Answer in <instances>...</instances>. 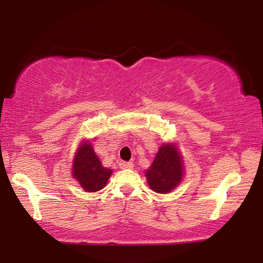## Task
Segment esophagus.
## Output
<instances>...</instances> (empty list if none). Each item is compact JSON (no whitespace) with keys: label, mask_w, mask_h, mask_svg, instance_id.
I'll list each match as a JSON object with an SVG mask.
<instances>
[{"label":"esophagus","mask_w":263,"mask_h":263,"mask_svg":"<svg viewBox=\"0 0 263 263\" xmlns=\"http://www.w3.org/2000/svg\"><path fill=\"white\" fill-rule=\"evenodd\" d=\"M119 167H121L122 169H132L133 168V163L132 162L121 161V162H119Z\"/></svg>","instance_id":"esophagus-1"}]
</instances>
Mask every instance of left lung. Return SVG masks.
<instances>
[{"label": "left lung", "mask_w": 263, "mask_h": 263, "mask_svg": "<svg viewBox=\"0 0 263 263\" xmlns=\"http://www.w3.org/2000/svg\"><path fill=\"white\" fill-rule=\"evenodd\" d=\"M183 164L175 144L162 145L145 173L149 188L159 194H167L176 188L183 176Z\"/></svg>", "instance_id": "8db88e82"}]
</instances>
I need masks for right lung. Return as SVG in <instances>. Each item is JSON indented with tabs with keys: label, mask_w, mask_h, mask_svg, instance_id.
<instances>
[{
	"label": "right lung",
	"mask_w": 263,
	"mask_h": 263,
	"mask_svg": "<svg viewBox=\"0 0 263 263\" xmlns=\"http://www.w3.org/2000/svg\"><path fill=\"white\" fill-rule=\"evenodd\" d=\"M72 174L82 188L88 193H95L103 189L108 183L112 171L102 166V162L95 154L91 144L83 141L75 153Z\"/></svg>",
	"instance_id": "add662e5"
}]
</instances>
